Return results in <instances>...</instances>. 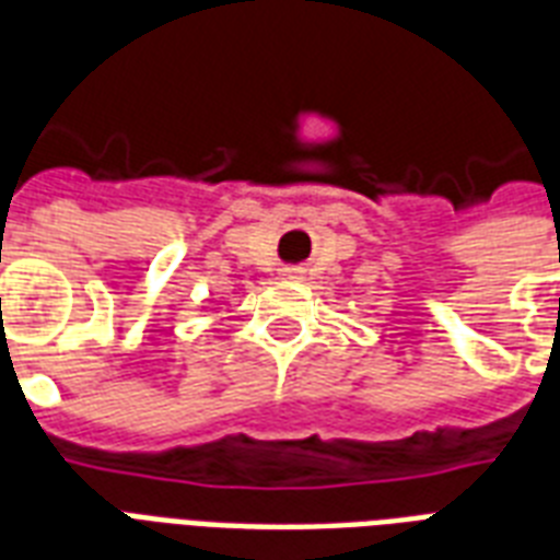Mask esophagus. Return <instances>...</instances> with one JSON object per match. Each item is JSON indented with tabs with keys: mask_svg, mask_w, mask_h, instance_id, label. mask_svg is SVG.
Returning a JSON list of instances; mask_svg holds the SVG:
<instances>
[{
	"mask_svg": "<svg viewBox=\"0 0 560 560\" xmlns=\"http://www.w3.org/2000/svg\"><path fill=\"white\" fill-rule=\"evenodd\" d=\"M281 272H284L288 279H299V270H296V267H288V270H281Z\"/></svg>",
	"mask_w": 560,
	"mask_h": 560,
	"instance_id": "34e87169",
	"label": "esophagus"
}]
</instances>
